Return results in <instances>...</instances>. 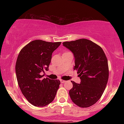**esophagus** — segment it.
<instances>
[{
  "label": "esophagus",
  "instance_id": "34e87169",
  "mask_svg": "<svg viewBox=\"0 0 124 124\" xmlns=\"http://www.w3.org/2000/svg\"><path fill=\"white\" fill-rule=\"evenodd\" d=\"M60 81H61V83H65V82H66V81H65V80H62V79H61Z\"/></svg>",
  "mask_w": 124,
  "mask_h": 124
}]
</instances>
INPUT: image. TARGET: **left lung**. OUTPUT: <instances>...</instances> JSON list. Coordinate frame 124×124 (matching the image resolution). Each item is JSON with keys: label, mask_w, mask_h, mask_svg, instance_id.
<instances>
[{"label": "left lung", "mask_w": 124, "mask_h": 124, "mask_svg": "<svg viewBox=\"0 0 124 124\" xmlns=\"http://www.w3.org/2000/svg\"><path fill=\"white\" fill-rule=\"evenodd\" d=\"M63 45L73 54L74 69L80 77V84L71 81L69 90L72 101L80 107L94 104L100 99L108 79V61L101 48L89 39H79L63 42Z\"/></svg>", "instance_id": "left-lung-1"}]
</instances>
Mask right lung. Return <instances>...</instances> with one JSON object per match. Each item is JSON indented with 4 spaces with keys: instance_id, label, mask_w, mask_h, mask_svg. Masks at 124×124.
Listing matches in <instances>:
<instances>
[{
    "instance_id": "1",
    "label": "right lung",
    "mask_w": 124,
    "mask_h": 124,
    "mask_svg": "<svg viewBox=\"0 0 124 124\" xmlns=\"http://www.w3.org/2000/svg\"><path fill=\"white\" fill-rule=\"evenodd\" d=\"M61 42L37 39L22 48L16 63L18 85L23 94L35 107H44L55 99L61 82L49 78L42 79L41 72L49 70L52 54Z\"/></svg>"
}]
</instances>
